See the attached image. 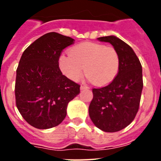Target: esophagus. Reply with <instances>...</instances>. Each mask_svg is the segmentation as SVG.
<instances>
[{
  "label": "esophagus",
  "instance_id": "obj_1",
  "mask_svg": "<svg viewBox=\"0 0 161 161\" xmlns=\"http://www.w3.org/2000/svg\"><path fill=\"white\" fill-rule=\"evenodd\" d=\"M89 89V87H88V86H86V85H80V89H81V90H83V89Z\"/></svg>",
  "mask_w": 161,
  "mask_h": 161
}]
</instances>
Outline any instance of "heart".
I'll return each mask as SVG.
<instances>
[{
  "instance_id": "obj_1",
  "label": "heart",
  "mask_w": 161,
  "mask_h": 161,
  "mask_svg": "<svg viewBox=\"0 0 161 161\" xmlns=\"http://www.w3.org/2000/svg\"><path fill=\"white\" fill-rule=\"evenodd\" d=\"M61 72L76 81L85 72L97 85H106L117 76L120 57L117 50L102 43L85 42L74 46L69 55H62L59 59Z\"/></svg>"
}]
</instances>
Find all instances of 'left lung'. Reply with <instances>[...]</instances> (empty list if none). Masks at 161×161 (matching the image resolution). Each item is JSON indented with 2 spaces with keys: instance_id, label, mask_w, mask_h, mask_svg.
Instances as JSON below:
<instances>
[{
  "instance_id": "1",
  "label": "left lung",
  "mask_w": 161,
  "mask_h": 161,
  "mask_svg": "<svg viewBox=\"0 0 161 161\" xmlns=\"http://www.w3.org/2000/svg\"><path fill=\"white\" fill-rule=\"evenodd\" d=\"M117 50L120 68L117 76L105 87L93 89L89 114L93 124L106 132H116L128 126L139 110L143 89L142 66L128 44L116 36L101 37Z\"/></svg>"
}]
</instances>
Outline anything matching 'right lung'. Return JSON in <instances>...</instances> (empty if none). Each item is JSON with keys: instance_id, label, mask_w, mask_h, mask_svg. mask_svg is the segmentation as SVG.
Listing matches in <instances>:
<instances>
[{"instance_id": "add662e5", "label": "right lung", "mask_w": 161, "mask_h": 161, "mask_svg": "<svg viewBox=\"0 0 161 161\" xmlns=\"http://www.w3.org/2000/svg\"><path fill=\"white\" fill-rule=\"evenodd\" d=\"M73 38L55 32L38 38L24 51L17 68L16 106L22 118L38 129L58 126L67 106L80 93L78 84L63 75L59 59Z\"/></svg>"}]
</instances>
